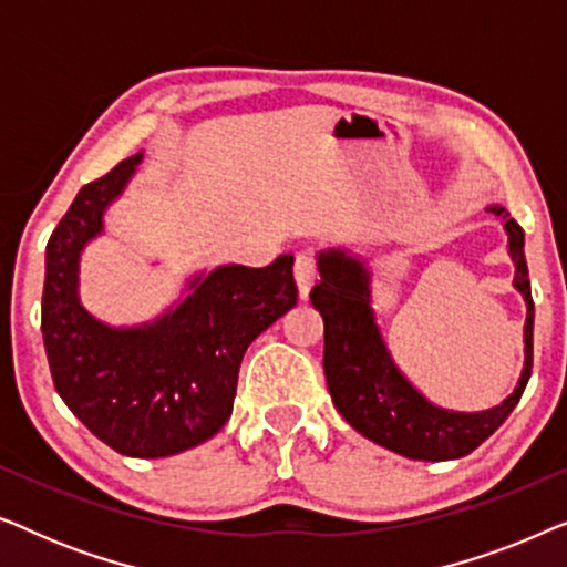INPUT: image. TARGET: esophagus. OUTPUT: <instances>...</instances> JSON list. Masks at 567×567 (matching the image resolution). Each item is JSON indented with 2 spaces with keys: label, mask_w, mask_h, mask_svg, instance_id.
I'll return each mask as SVG.
<instances>
[{
  "label": "esophagus",
  "mask_w": 567,
  "mask_h": 567,
  "mask_svg": "<svg viewBox=\"0 0 567 567\" xmlns=\"http://www.w3.org/2000/svg\"><path fill=\"white\" fill-rule=\"evenodd\" d=\"M293 278H297L299 297L307 299L309 289H312L317 281V262L312 255H305V252L297 255V260H293Z\"/></svg>",
  "instance_id": "1"
}]
</instances>
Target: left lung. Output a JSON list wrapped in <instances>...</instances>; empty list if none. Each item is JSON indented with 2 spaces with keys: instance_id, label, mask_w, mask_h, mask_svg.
<instances>
[{
  "instance_id": "1",
  "label": "left lung",
  "mask_w": 567,
  "mask_h": 567,
  "mask_svg": "<svg viewBox=\"0 0 567 567\" xmlns=\"http://www.w3.org/2000/svg\"><path fill=\"white\" fill-rule=\"evenodd\" d=\"M501 216L508 231V252L514 258V286L526 301L524 371L516 390L501 405L483 413H454L431 405L394 367L371 312L369 270L343 250L320 252V281L309 299L324 320V379L338 413L361 436L410 460L444 462L475 452L511 415L532 377L534 301L529 268L524 258V229L503 206H487Z\"/></svg>"
}]
</instances>
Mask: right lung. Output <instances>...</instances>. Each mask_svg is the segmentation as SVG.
I'll return each mask as SVG.
<instances>
[{
  "instance_id": "add662e5",
  "label": "right lung",
  "mask_w": 567,
  "mask_h": 567,
  "mask_svg": "<svg viewBox=\"0 0 567 567\" xmlns=\"http://www.w3.org/2000/svg\"><path fill=\"white\" fill-rule=\"evenodd\" d=\"M142 152L76 193L45 245L43 346L59 398L118 454L157 460L204 444L229 421L247 346L297 305L293 258L221 266L142 328H107L76 293L82 247L136 173Z\"/></svg>"
}]
</instances>
